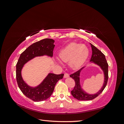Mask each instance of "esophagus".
Listing matches in <instances>:
<instances>
[{"label": "esophagus", "instance_id": "34e87169", "mask_svg": "<svg viewBox=\"0 0 124 124\" xmlns=\"http://www.w3.org/2000/svg\"><path fill=\"white\" fill-rule=\"evenodd\" d=\"M69 77V74H68L67 73H65V74H64V77L65 78H68Z\"/></svg>", "mask_w": 124, "mask_h": 124}]
</instances>
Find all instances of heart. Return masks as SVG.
Here are the masks:
<instances>
[{"instance_id": "obj_1", "label": "heart", "mask_w": 124, "mask_h": 124, "mask_svg": "<svg viewBox=\"0 0 124 124\" xmlns=\"http://www.w3.org/2000/svg\"><path fill=\"white\" fill-rule=\"evenodd\" d=\"M89 54L88 48L84 44L71 43L59 53V58L63 62H68L71 68L78 69L83 64Z\"/></svg>"}]
</instances>
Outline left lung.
I'll list each match as a JSON object with an SVG mask.
<instances>
[{"label":"left lung","instance_id":"8db88e82","mask_svg":"<svg viewBox=\"0 0 124 124\" xmlns=\"http://www.w3.org/2000/svg\"><path fill=\"white\" fill-rule=\"evenodd\" d=\"M92 49V55L91 59V62L95 63L99 65L104 72V81L103 85L100 91L96 94L89 95L86 93L81 89L80 84V73L81 70L83 68L78 70L76 72L70 74V77L72 78L75 81V86L74 88L71 93L74 98L78 100H91L98 97L103 92L106 87L108 81V63L107 62L105 55L94 46L91 43Z\"/></svg>","mask_w":124,"mask_h":124}]
</instances>
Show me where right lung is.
Returning <instances> with one entry per match:
<instances>
[{
	"instance_id": "obj_1",
	"label": "right lung",
	"mask_w": 124,
	"mask_h": 124,
	"mask_svg": "<svg viewBox=\"0 0 124 124\" xmlns=\"http://www.w3.org/2000/svg\"><path fill=\"white\" fill-rule=\"evenodd\" d=\"M54 42L53 39H44L33 43L21 54L16 63V78L18 87L24 95L34 101H42L49 98L54 91L56 83L62 78L64 74L49 73L42 83L33 88L25 83L22 78L21 70L25 63L36 56L44 55L53 56Z\"/></svg>"
}]
</instances>
